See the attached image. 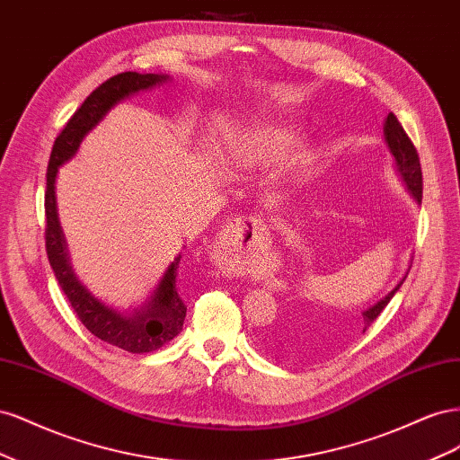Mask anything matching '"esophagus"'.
Masks as SVG:
<instances>
[{"instance_id": "34e87169", "label": "esophagus", "mask_w": 460, "mask_h": 460, "mask_svg": "<svg viewBox=\"0 0 460 460\" xmlns=\"http://www.w3.org/2000/svg\"><path fill=\"white\" fill-rule=\"evenodd\" d=\"M262 222L257 217H247V215H240V217H232L228 218L226 226H225V240H228L232 243H252L257 235L262 234ZM220 252V249H218ZM225 252V249H222Z\"/></svg>"}]
</instances>
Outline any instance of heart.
Returning a JSON list of instances; mask_svg holds the SVG:
<instances>
[{
  "mask_svg": "<svg viewBox=\"0 0 460 460\" xmlns=\"http://www.w3.org/2000/svg\"><path fill=\"white\" fill-rule=\"evenodd\" d=\"M291 140H294V128L288 124H259V127L245 128L228 137L225 153L230 164L238 166V169H262V166H269L280 159ZM286 164L289 172L299 176L309 169L311 151L296 147L288 155Z\"/></svg>",
  "mask_w": 460,
  "mask_h": 460,
  "instance_id": "1",
  "label": "heart"
}]
</instances>
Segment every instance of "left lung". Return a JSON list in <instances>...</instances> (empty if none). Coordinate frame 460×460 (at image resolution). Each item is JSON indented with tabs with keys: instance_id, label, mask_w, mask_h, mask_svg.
<instances>
[{
	"instance_id": "obj_1",
	"label": "left lung",
	"mask_w": 460,
	"mask_h": 460,
	"mask_svg": "<svg viewBox=\"0 0 460 460\" xmlns=\"http://www.w3.org/2000/svg\"><path fill=\"white\" fill-rule=\"evenodd\" d=\"M384 140L389 149V153L394 155V169L399 174L401 182L405 184V190L411 193L412 199L416 203H422V171H420V161H419V153H416L412 142L409 140L407 132L402 130L401 122L394 113H387L384 120ZM409 274V269L405 274L401 276V280L387 291L384 297H380L376 303L368 305V307L363 313V318H360V330L367 332V328L374 323L378 314L385 309V305L392 301V297L397 294L401 284L405 282V278ZM272 349H276V343L272 345Z\"/></svg>"
}]
</instances>
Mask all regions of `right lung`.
<instances>
[{
    "label": "right lung",
    "mask_w": 460,
    "mask_h": 460,
    "mask_svg": "<svg viewBox=\"0 0 460 460\" xmlns=\"http://www.w3.org/2000/svg\"><path fill=\"white\" fill-rule=\"evenodd\" d=\"M169 80V75L120 73L103 82L100 88L86 97V102L66 122V127L53 144L48 164L46 252L55 278H58L68 303L78 314L80 323L95 338L120 347L128 353L155 351L176 338L182 330L186 305L176 291V267L182 255L178 253L169 262V267L164 269L159 282L149 291L144 303L136 305L134 309H115L113 305H107L80 282L73 269L68 245L59 222L55 182H58V172L61 166L76 155L84 137L107 117L111 109L128 100V97L163 86Z\"/></svg>",
    "instance_id": "1"
}]
</instances>
